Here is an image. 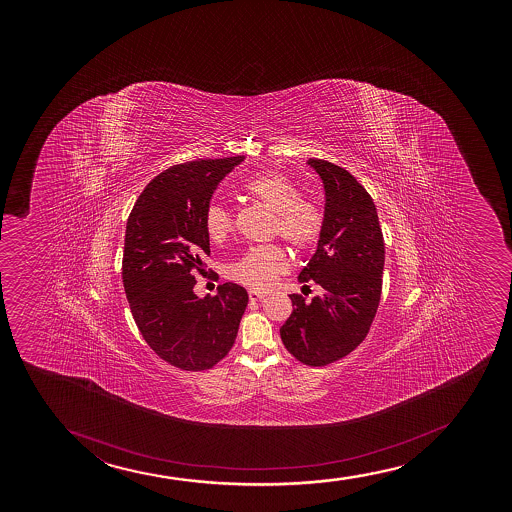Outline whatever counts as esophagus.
Wrapping results in <instances>:
<instances>
[{
    "label": "esophagus",
    "mask_w": 512,
    "mask_h": 512,
    "mask_svg": "<svg viewBox=\"0 0 512 512\" xmlns=\"http://www.w3.org/2000/svg\"><path fill=\"white\" fill-rule=\"evenodd\" d=\"M266 294H263V292H256V290H249V300L251 302H258V300L265 299Z\"/></svg>",
    "instance_id": "34e87169"
}]
</instances>
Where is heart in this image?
<instances>
[{
	"label": "heart",
	"mask_w": 512,
	"mask_h": 512,
	"mask_svg": "<svg viewBox=\"0 0 512 512\" xmlns=\"http://www.w3.org/2000/svg\"><path fill=\"white\" fill-rule=\"evenodd\" d=\"M244 193L275 213L271 234L280 235L295 251H307L316 246L323 234V208L314 200L304 198L297 184L283 172L266 171L251 177L244 184ZM205 227L213 242L227 239L234 227L229 208L208 206ZM288 270V258L282 247L265 244L247 249L241 258L229 266V278L256 290L270 288Z\"/></svg>",
	"instance_id": "1"
}]
</instances>
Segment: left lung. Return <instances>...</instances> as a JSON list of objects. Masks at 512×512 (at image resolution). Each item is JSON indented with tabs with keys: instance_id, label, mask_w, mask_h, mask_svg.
<instances>
[{
	"instance_id": "1",
	"label": "left lung",
	"mask_w": 512,
	"mask_h": 512,
	"mask_svg": "<svg viewBox=\"0 0 512 512\" xmlns=\"http://www.w3.org/2000/svg\"><path fill=\"white\" fill-rule=\"evenodd\" d=\"M324 183L323 234L299 282L323 294L290 295L294 311L280 328L295 359L324 367L347 357L365 340L381 302L384 237L376 205L364 186L340 165L309 159Z\"/></svg>"
}]
</instances>
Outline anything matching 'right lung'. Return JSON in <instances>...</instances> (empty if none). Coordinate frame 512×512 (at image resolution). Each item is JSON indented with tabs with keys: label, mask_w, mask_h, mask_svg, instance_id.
Segmentation results:
<instances>
[{
	"label": "right lung",
	"mask_w": 512,
	"mask_h": 512,
	"mask_svg": "<svg viewBox=\"0 0 512 512\" xmlns=\"http://www.w3.org/2000/svg\"><path fill=\"white\" fill-rule=\"evenodd\" d=\"M244 157L200 159L160 172L138 196L124 235L123 283L131 314L148 347L183 371H208L234 347L246 288L194 294L205 275L210 237L205 215L213 191Z\"/></svg>",
	"instance_id": "obj_1"
}]
</instances>
